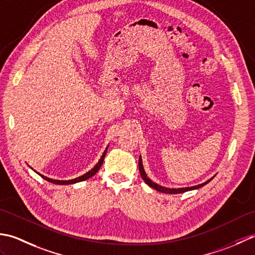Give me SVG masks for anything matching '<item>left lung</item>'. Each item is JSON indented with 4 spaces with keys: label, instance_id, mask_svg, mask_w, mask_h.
Returning a JSON list of instances; mask_svg holds the SVG:
<instances>
[{
    "label": "left lung",
    "instance_id": "1",
    "mask_svg": "<svg viewBox=\"0 0 255 255\" xmlns=\"http://www.w3.org/2000/svg\"><path fill=\"white\" fill-rule=\"evenodd\" d=\"M138 168H139V173H141V176H142V178H143L145 183H146L149 187H152V188H154L155 190L159 191V193H164V194H180V193H186V191H189V190L198 189V188H200V187L207 185L212 178H214V177H212L209 180L205 181V183L199 184L197 186H193V187H185V188H167V187H163L160 185H157L156 183H154V181H152L147 177V175H146V173H145L144 167H143L141 155H139V157H138Z\"/></svg>",
    "mask_w": 255,
    "mask_h": 255
}]
</instances>
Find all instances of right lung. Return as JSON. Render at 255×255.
Masks as SVG:
<instances>
[{"instance_id":"obj_1","label":"right lung","mask_w":255,"mask_h":255,"mask_svg":"<svg viewBox=\"0 0 255 255\" xmlns=\"http://www.w3.org/2000/svg\"><path fill=\"white\" fill-rule=\"evenodd\" d=\"M107 150H108V147L106 148L105 152H103L101 158L99 159V162L97 163V165L95 166V167H93L91 170L88 171V173H86L85 175L79 176V177H77V178H75V179H70V180H57V179H51V178L46 177V176H44V175H40V174H39V175H40L41 177H43L44 179H46L47 181H49V183L57 184V185H69V184H76V183H79V181L86 180V179H89L90 177H92V176L97 173V171H98L99 169H100L101 165H102V163H103V159H105V157H106Z\"/></svg>"}]
</instances>
